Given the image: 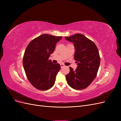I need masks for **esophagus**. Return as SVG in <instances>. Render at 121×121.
<instances>
[{"label":"esophagus","instance_id":"esophagus-1","mask_svg":"<svg viewBox=\"0 0 121 121\" xmlns=\"http://www.w3.org/2000/svg\"><path fill=\"white\" fill-rule=\"evenodd\" d=\"M65 66V65H64V64H60V67H61V68H63V67H64Z\"/></svg>","mask_w":121,"mask_h":121}]
</instances>
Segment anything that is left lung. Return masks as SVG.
I'll return each instance as SVG.
<instances>
[{"instance_id": "left-lung-1", "label": "left lung", "mask_w": 121, "mask_h": 121, "mask_svg": "<svg viewBox=\"0 0 121 121\" xmlns=\"http://www.w3.org/2000/svg\"><path fill=\"white\" fill-rule=\"evenodd\" d=\"M74 43L75 60L77 68L65 76L68 85L76 90L86 88L95 78L99 67L100 58L95 43L81 34H76L65 37Z\"/></svg>"}]
</instances>
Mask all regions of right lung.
Returning a JSON list of instances; mask_svg holds the SVG:
<instances>
[{
    "instance_id": "add662e5",
    "label": "right lung",
    "mask_w": 121,
    "mask_h": 121,
    "mask_svg": "<svg viewBox=\"0 0 121 121\" xmlns=\"http://www.w3.org/2000/svg\"><path fill=\"white\" fill-rule=\"evenodd\" d=\"M61 36L43 34L29 43L24 53L23 63L29 81L36 88L47 90L54 84L59 64H54L48 60Z\"/></svg>"
}]
</instances>
